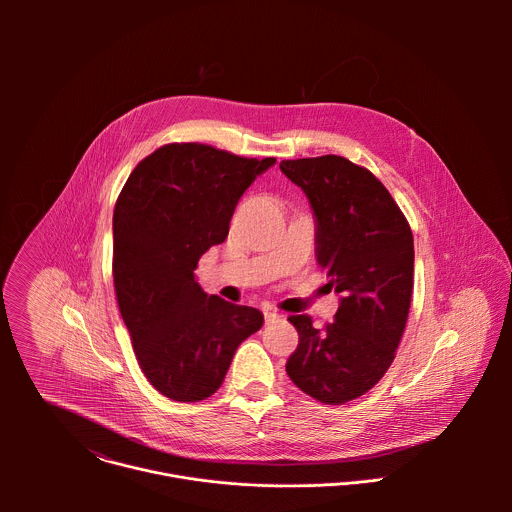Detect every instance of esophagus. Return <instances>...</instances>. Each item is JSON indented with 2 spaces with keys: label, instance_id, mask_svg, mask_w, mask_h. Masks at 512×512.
Wrapping results in <instances>:
<instances>
[{
  "label": "esophagus",
  "instance_id": "esophagus-1",
  "mask_svg": "<svg viewBox=\"0 0 512 512\" xmlns=\"http://www.w3.org/2000/svg\"><path fill=\"white\" fill-rule=\"evenodd\" d=\"M264 317H266V321L270 323V321H274V319H278L280 315L276 313V311H272V309H264Z\"/></svg>",
  "mask_w": 512,
  "mask_h": 512
}]
</instances>
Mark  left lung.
<instances>
[{"mask_svg":"<svg viewBox=\"0 0 512 512\" xmlns=\"http://www.w3.org/2000/svg\"><path fill=\"white\" fill-rule=\"evenodd\" d=\"M307 197L315 219V258L339 293L325 329L292 315L299 333L286 370L323 404L368 392L394 361L414 290V236L386 187L339 155L280 163Z\"/></svg>","mask_w":512,"mask_h":512,"instance_id":"left-lung-1","label":"left lung"}]
</instances>
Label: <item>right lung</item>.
<instances>
[{
	"instance_id": "right-lung-1",
	"label": "right lung",
	"mask_w": 512,
	"mask_h": 512,
	"mask_svg": "<svg viewBox=\"0 0 512 512\" xmlns=\"http://www.w3.org/2000/svg\"><path fill=\"white\" fill-rule=\"evenodd\" d=\"M276 163L203 144L159 147L128 177L114 209V288L147 380L177 402L215 394L264 315L205 292L199 258L228 236L244 191Z\"/></svg>"
}]
</instances>
